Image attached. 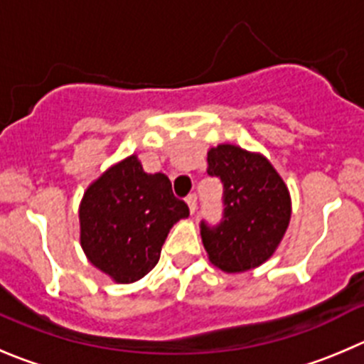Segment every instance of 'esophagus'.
Masks as SVG:
<instances>
[{
  "label": "esophagus",
  "instance_id": "1",
  "mask_svg": "<svg viewBox=\"0 0 364 364\" xmlns=\"http://www.w3.org/2000/svg\"><path fill=\"white\" fill-rule=\"evenodd\" d=\"M186 202H188L189 210H191V214H195V210H196V203H198V198H196L195 193H191V195H189L188 198H186Z\"/></svg>",
  "mask_w": 364,
  "mask_h": 364
}]
</instances>
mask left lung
Wrapping results in <instances>:
<instances>
[{
    "label": "left lung",
    "instance_id": "8db88e82",
    "mask_svg": "<svg viewBox=\"0 0 364 364\" xmlns=\"http://www.w3.org/2000/svg\"><path fill=\"white\" fill-rule=\"evenodd\" d=\"M207 162L223 184V214L216 225L200 221L203 247L223 272H247L272 257L288 228V188L262 155L234 144L210 148Z\"/></svg>",
    "mask_w": 364,
    "mask_h": 364
}]
</instances>
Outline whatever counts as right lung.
<instances>
[{"label": "right lung", "instance_id": "right-lung-1", "mask_svg": "<svg viewBox=\"0 0 364 364\" xmlns=\"http://www.w3.org/2000/svg\"><path fill=\"white\" fill-rule=\"evenodd\" d=\"M189 216L164 173L143 171L136 155L107 169L80 203V243L116 282H136L159 262L169 228Z\"/></svg>", "mask_w": 364, "mask_h": 364}]
</instances>
